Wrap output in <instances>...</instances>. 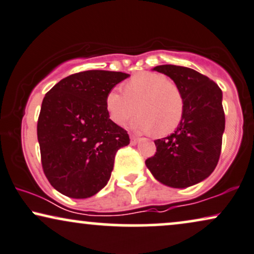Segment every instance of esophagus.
<instances>
[{"mask_svg":"<svg viewBox=\"0 0 254 254\" xmlns=\"http://www.w3.org/2000/svg\"><path fill=\"white\" fill-rule=\"evenodd\" d=\"M138 139H139V138L136 137V136H133V134H131V136H130V143H131V145H136L137 142H138Z\"/></svg>","mask_w":254,"mask_h":254,"instance_id":"34e87169","label":"esophagus"}]
</instances>
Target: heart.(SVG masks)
<instances>
[{"instance_id": "obj_1", "label": "heart", "mask_w": 254, "mask_h": 254, "mask_svg": "<svg viewBox=\"0 0 254 254\" xmlns=\"http://www.w3.org/2000/svg\"><path fill=\"white\" fill-rule=\"evenodd\" d=\"M109 116L118 125H125L136 115L132 127L140 132L160 136L177 129L184 116V96L168 76L158 72H139L124 84V92L111 90L107 96Z\"/></svg>"}]
</instances>
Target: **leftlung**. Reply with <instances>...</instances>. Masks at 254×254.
<instances>
[{"instance_id":"obj_1","label":"left lung","mask_w":254,"mask_h":254,"mask_svg":"<svg viewBox=\"0 0 254 254\" xmlns=\"http://www.w3.org/2000/svg\"><path fill=\"white\" fill-rule=\"evenodd\" d=\"M173 79L184 96V116L177 130L156 139L155 156L145 165L157 181L171 188H188L207 178L220 157L225 130L223 94L217 83L185 66H155Z\"/></svg>"}]
</instances>
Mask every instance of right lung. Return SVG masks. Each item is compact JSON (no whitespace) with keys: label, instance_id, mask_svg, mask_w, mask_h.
<instances>
[{"label":"right lung","instance_id":"add662e5","mask_svg":"<svg viewBox=\"0 0 254 254\" xmlns=\"http://www.w3.org/2000/svg\"><path fill=\"white\" fill-rule=\"evenodd\" d=\"M130 75L88 70L73 73L44 96L37 139L44 175L57 191L83 199L107 185L115 156L129 145L127 130L109 117L107 96Z\"/></svg>","mask_w":254,"mask_h":254}]
</instances>
